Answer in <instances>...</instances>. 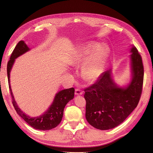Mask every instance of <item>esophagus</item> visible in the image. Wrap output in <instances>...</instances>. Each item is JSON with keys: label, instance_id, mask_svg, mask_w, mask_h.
Masks as SVG:
<instances>
[{"label": "esophagus", "instance_id": "34e87169", "mask_svg": "<svg viewBox=\"0 0 153 153\" xmlns=\"http://www.w3.org/2000/svg\"><path fill=\"white\" fill-rule=\"evenodd\" d=\"M75 95L78 96V95H82L83 94V91L79 89H76L75 90Z\"/></svg>", "mask_w": 153, "mask_h": 153}]
</instances>
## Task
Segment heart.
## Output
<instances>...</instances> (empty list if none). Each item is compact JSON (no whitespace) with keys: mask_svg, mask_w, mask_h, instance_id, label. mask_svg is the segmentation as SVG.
<instances>
[{"mask_svg":"<svg viewBox=\"0 0 153 153\" xmlns=\"http://www.w3.org/2000/svg\"><path fill=\"white\" fill-rule=\"evenodd\" d=\"M109 53L107 46H101L98 42H89L82 46L74 62L84 64L87 61L81 70V75L85 80L92 82L99 78Z\"/></svg>","mask_w":153,"mask_h":153,"instance_id":"b5f03b06","label":"heart"}]
</instances>
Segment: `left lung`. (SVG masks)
<instances>
[{"mask_svg":"<svg viewBox=\"0 0 153 153\" xmlns=\"http://www.w3.org/2000/svg\"><path fill=\"white\" fill-rule=\"evenodd\" d=\"M129 52L131 79L128 84L118 85L110 69L101 74L95 84L84 89L85 117L96 129L107 130L119 126L139 102L143 80L142 57L133 45Z\"/></svg>","mask_w":153,"mask_h":153,"instance_id":"1","label":"left lung"}]
</instances>
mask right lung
<instances>
[{"label": "right lung", "instance_id": "add662e5", "mask_svg": "<svg viewBox=\"0 0 153 153\" xmlns=\"http://www.w3.org/2000/svg\"><path fill=\"white\" fill-rule=\"evenodd\" d=\"M30 50V48L26 45L24 41H20L16 45L11 53L10 60L7 62V73L9 82V88L11 92L13 100V105L16 110L17 114L28 123L31 127L39 130H50L60 124L63 117L64 109L69 101L73 99L75 94V89L73 87L59 91L55 96L52 103L49 108L39 116L30 117L18 107V106L14 98L12 89L10 85V73L15 62V59L20 55Z\"/></svg>", "mask_w": 153, "mask_h": 153}]
</instances>
